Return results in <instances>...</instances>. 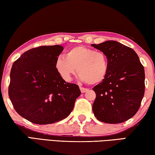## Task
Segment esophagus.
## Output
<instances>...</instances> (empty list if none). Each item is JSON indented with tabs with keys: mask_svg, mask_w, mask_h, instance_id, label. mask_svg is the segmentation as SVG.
<instances>
[{
	"mask_svg": "<svg viewBox=\"0 0 155 155\" xmlns=\"http://www.w3.org/2000/svg\"><path fill=\"white\" fill-rule=\"evenodd\" d=\"M80 90H81V91L82 93H85L88 90V89L87 88H85V87H80Z\"/></svg>",
	"mask_w": 155,
	"mask_h": 155,
	"instance_id": "esophagus-1",
	"label": "esophagus"
}]
</instances>
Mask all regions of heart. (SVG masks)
I'll use <instances>...</instances> for the list:
<instances>
[{
	"label": "heart",
	"instance_id": "b5f03b06",
	"mask_svg": "<svg viewBox=\"0 0 155 155\" xmlns=\"http://www.w3.org/2000/svg\"><path fill=\"white\" fill-rule=\"evenodd\" d=\"M55 68L65 81H70L78 70L79 79L95 85L103 81L108 71V60L104 52L85 46L74 47L59 57Z\"/></svg>",
	"mask_w": 155,
	"mask_h": 155
}]
</instances>
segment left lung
Here are the masks:
<instances>
[{"label": "left lung", "mask_w": 155, "mask_h": 155, "mask_svg": "<svg viewBox=\"0 0 155 155\" xmlns=\"http://www.w3.org/2000/svg\"><path fill=\"white\" fill-rule=\"evenodd\" d=\"M104 52L108 60L104 79L93 87L96 99L92 105L99 121L119 124L134 116L145 91V72L137 53L115 41L91 44Z\"/></svg>", "instance_id": "1"}]
</instances>
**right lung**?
Here are the masks:
<instances>
[{
  "label": "right lung",
  "mask_w": 155,
  "mask_h": 155,
  "mask_svg": "<svg viewBox=\"0 0 155 155\" xmlns=\"http://www.w3.org/2000/svg\"><path fill=\"white\" fill-rule=\"evenodd\" d=\"M63 50L59 45L39 46L26 51L13 64L9 97L18 114L34 124L65 119L81 95L77 84L65 82L56 70Z\"/></svg>",
  "instance_id": "add662e5"
}]
</instances>
